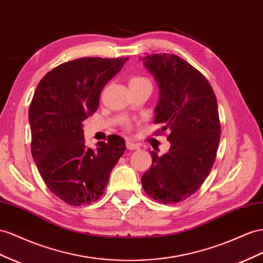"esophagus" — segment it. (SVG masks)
Masks as SVG:
<instances>
[{"label": "esophagus", "instance_id": "34e87169", "mask_svg": "<svg viewBox=\"0 0 263 263\" xmlns=\"http://www.w3.org/2000/svg\"><path fill=\"white\" fill-rule=\"evenodd\" d=\"M126 147H127V149H129V151H136V149H139V145L133 143V141H130V140L126 141Z\"/></svg>", "mask_w": 263, "mask_h": 263}]
</instances>
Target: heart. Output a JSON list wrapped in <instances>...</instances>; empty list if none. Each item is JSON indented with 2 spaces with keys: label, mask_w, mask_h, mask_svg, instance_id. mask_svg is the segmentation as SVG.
Listing matches in <instances>:
<instances>
[{
  "label": "heart",
  "mask_w": 263,
  "mask_h": 263,
  "mask_svg": "<svg viewBox=\"0 0 263 263\" xmlns=\"http://www.w3.org/2000/svg\"><path fill=\"white\" fill-rule=\"evenodd\" d=\"M143 83H151L149 82L146 77H143V76H138V75H134V76H130L129 77V87L132 86H136V85H139V84H143ZM126 127L127 128H129V124H126Z\"/></svg>",
  "instance_id": "b5f03b06"
}]
</instances>
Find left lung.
<instances>
[{
    "label": "left lung",
    "instance_id": "left-lung-1",
    "mask_svg": "<svg viewBox=\"0 0 263 263\" xmlns=\"http://www.w3.org/2000/svg\"><path fill=\"white\" fill-rule=\"evenodd\" d=\"M160 88L155 124H162L170 148L141 177L146 194L166 204L180 202L200 188L214 166L221 134L217 98L207 79L175 54L141 59Z\"/></svg>",
    "mask_w": 263,
    "mask_h": 263
}]
</instances>
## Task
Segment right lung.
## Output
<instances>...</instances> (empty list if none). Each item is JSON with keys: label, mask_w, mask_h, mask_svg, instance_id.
<instances>
[{"label": "right lung", "mask_w": 263, "mask_h": 263, "mask_svg": "<svg viewBox=\"0 0 263 263\" xmlns=\"http://www.w3.org/2000/svg\"><path fill=\"white\" fill-rule=\"evenodd\" d=\"M128 58H82L61 64L42 79L28 109L31 151L47 188L70 205L98 200L125 152L114 135L89 148L83 122L99 106L101 93Z\"/></svg>", "instance_id": "add662e5"}]
</instances>
